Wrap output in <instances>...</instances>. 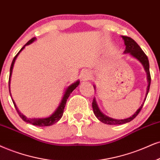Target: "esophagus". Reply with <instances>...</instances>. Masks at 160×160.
I'll return each mask as SVG.
<instances>
[{
  "label": "esophagus",
  "instance_id": "esophagus-1",
  "mask_svg": "<svg viewBox=\"0 0 160 160\" xmlns=\"http://www.w3.org/2000/svg\"><path fill=\"white\" fill-rule=\"evenodd\" d=\"M90 74L88 72H87V71H84V72H82V81L88 80L90 78Z\"/></svg>",
  "mask_w": 160,
  "mask_h": 160
}]
</instances>
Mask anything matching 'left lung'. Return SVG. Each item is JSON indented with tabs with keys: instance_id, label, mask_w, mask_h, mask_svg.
Segmentation results:
<instances>
[{
	"instance_id": "left-lung-1",
	"label": "left lung",
	"mask_w": 160,
	"mask_h": 160,
	"mask_svg": "<svg viewBox=\"0 0 160 160\" xmlns=\"http://www.w3.org/2000/svg\"><path fill=\"white\" fill-rule=\"evenodd\" d=\"M122 39L124 40V42H125V50L124 51V53L125 54H128L129 53V55L133 58L137 59L139 62L142 64L144 69H145V72H146L147 74V80H148V88H147V92H146V95H145V98L144 99L143 103L142 104V105L139 108L137 111L135 112L133 115H132L131 116H130L129 118H127V119H113V118H110L109 116H106L105 114H104L100 110L99 108L98 107V104L96 103V98L94 97L93 100H92V110H93V113L95 114V116H96V118L101 121L102 122H103L104 124H107V125H122V124H125L127 123V122H129L133 120L134 118L137 116L138 114H139V112L142 109V108L143 107L144 102H145V99H146V97L148 96V93L149 92V89H150V85H151V74H150V70H149V62H148V58L145 53L143 52L142 50L141 49V47L137 44V43L132 39L131 38L128 36H122ZM94 90H96V86H93Z\"/></svg>"
}]
</instances>
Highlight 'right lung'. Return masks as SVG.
<instances>
[{"mask_svg": "<svg viewBox=\"0 0 160 160\" xmlns=\"http://www.w3.org/2000/svg\"><path fill=\"white\" fill-rule=\"evenodd\" d=\"M35 40H36V38H32V39H31V40H29L28 42H27V44H26L24 46H23L22 48L21 49V50H20L19 52H18V54L15 56V58H13L12 62V64H11V67H10V72H9V93H10V96H11V92H10L11 76H12V73L13 67H14V64H15V60H16L17 57L18 56L20 52H21V51H22L23 49L25 48V47L27 46V45H29L30 44H32V43L34 42ZM79 83H80L79 80H77L76 82H74V83L70 84V86L68 87V88H66V90H65V91H64V95H63L62 101H61L60 104H58V108H57L56 110L53 112L52 114H51L50 116H48V117H46V118H32V119H31V118H27V116H25L24 115H23V114H22L21 113V112L19 111V110L18 109L16 104H15V102H14L12 98V100L14 105H15V109H16L19 116L23 120V121L27 122V123L32 124V125L39 126V127L50 126V125H54L55 123H56V122L59 121V120L61 119V118L62 117L63 113H64V110L65 105H66V103H67V101H68V97L70 96V94L72 93V92L73 91V90L76 89L77 87L78 86Z\"/></svg>", "mask_w": 160, "mask_h": 160, "instance_id": "obj_1", "label": "right lung"}]
</instances>
